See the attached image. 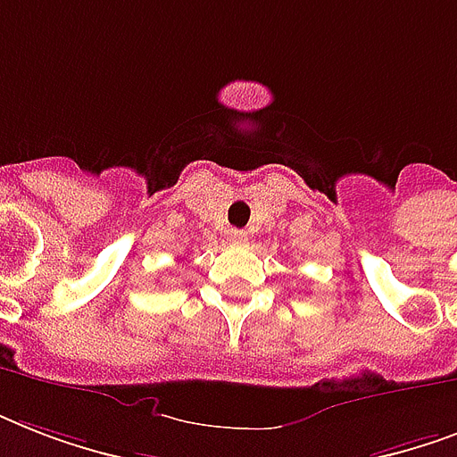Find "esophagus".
I'll list each match as a JSON object with an SVG mask.
<instances>
[{
  "instance_id": "1",
  "label": "esophagus",
  "mask_w": 457,
  "mask_h": 457,
  "mask_svg": "<svg viewBox=\"0 0 457 457\" xmlns=\"http://www.w3.org/2000/svg\"><path fill=\"white\" fill-rule=\"evenodd\" d=\"M228 239L232 244H244L246 242V232L244 229H228Z\"/></svg>"
}]
</instances>
